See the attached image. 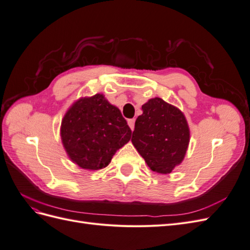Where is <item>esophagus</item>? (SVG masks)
Instances as JSON below:
<instances>
[{
    "instance_id": "1",
    "label": "esophagus",
    "mask_w": 250,
    "mask_h": 250,
    "mask_svg": "<svg viewBox=\"0 0 250 250\" xmlns=\"http://www.w3.org/2000/svg\"><path fill=\"white\" fill-rule=\"evenodd\" d=\"M134 122H135L134 119H129V120H128V125H129L131 130H133V128H134Z\"/></svg>"
}]
</instances>
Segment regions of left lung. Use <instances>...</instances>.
Listing matches in <instances>:
<instances>
[{"label": "left lung", "instance_id": "8db88e82", "mask_svg": "<svg viewBox=\"0 0 250 250\" xmlns=\"http://www.w3.org/2000/svg\"><path fill=\"white\" fill-rule=\"evenodd\" d=\"M142 110L132 132L133 146L151 170L170 173L187 152L190 140L187 120L178 108L161 98L149 100Z\"/></svg>", "mask_w": 250, "mask_h": 250}]
</instances>
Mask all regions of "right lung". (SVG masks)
I'll list each match as a JSON object with an SVG mask.
<instances>
[{
    "mask_svg": "<svg viewBox=\"0 0 250 250\" xmlns=\"http://www.w3.org/2000/svg\"><path fill=\"white\" fill-rule=\"evenodd\" d=\"M131 138L121 111L97 94L75 103L62 123V140L71 160L88 170L105 168Z\"/></svg>",
    "mask_w": 250,
    "mask_h": 250,
    "instance_id": "obj_1",
    "label": "right lung"
}]
</instances>
